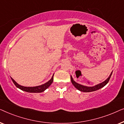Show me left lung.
Listing matches in <instances>:
<instances>
[{"label": "left lung", "instance_id": "obj_1", "mask_svg": "<svg viewBox=\"0 0 124 124\" xmlns=\"http://www.w3.org/2000/svg\"><path fill=\"white\" fill-rule=\"evenodd\" d=\"M112 74V72H111V74H110L109 77L106 80H105L104 82L101 83V84L96 85L94 86H92V87H89V86H86L78 84V83L76 82L75 81H74V79H73L72 76H70V79H71V82H72V84L73 85V86L75 87L76 89L78 90L82 91V92H85V93H88V92H91V91H94L96 90H98L103 87H104V86H106L107 84H108V82H109V80L110 78L111 77Z\"/></svg>", "mask_w": 124, "mask_h": 124}]
</instances>
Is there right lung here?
Segmentation results:
<instances>
[{"label":"right lung","instance_id":"1","mask_svg":"<svg viewBox=\"0 0 124 124\" xmlns=\"http://www.w3.org/2000/svg\"><path fill=\"white\" fill-rule=\"evenodd\" d=\"M54 74L52 76V77L50 81H48V82H47L45 84H44L40 86H34V87H25V86H21L19 84H18L12 78H11V79L12 80L13 84L15 85V86L17 87H18V89H21V90H23L26 92L28 93H42L46 90L49 86H50L54 81Z\"/></svg>","mask_w":124,"mask_h":124}]
</instances>
